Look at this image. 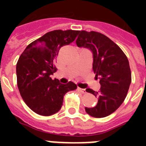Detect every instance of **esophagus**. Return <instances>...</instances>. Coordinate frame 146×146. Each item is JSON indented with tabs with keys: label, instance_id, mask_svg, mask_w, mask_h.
<instances>
[{
	"label": "esophagus",
	"instance_id": "obj_1",
	"mask_svg": "<svg viewBox=\"0 0 146 146\" xmlns=\"http://www.w3.org/2000/svg\"><path fill=\"white\" fill-rule=\"evenodd\" d=\"M78 91L81 92V93H86V89H81V88H78Z\"/></svg>",
	"mask_w": 146,
	"mask_h": 146
}]
</instances>
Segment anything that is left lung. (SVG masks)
Segmentation results:
<instances>
[{"label": "left lung", "instance_id": "1", "mask_svg": "<svg viewBox=\"0 0 146 146\" xmlns=\"http://www.w3.org/2000/svg\"><path fill=\"white\" fill-rule=\"evenodd\" d=\"M76 41L79 48L91 50L93 57L92 69L101 89L87 92L98 98L94 108H85L88 114L97 118L113 113L122 104L131 83V71L128 59L123 50L109 38L97 32L80 31Z\"/></svg>", "mask_w": 146, "mask_h": 146}]
</instances>
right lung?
Masks as SVG:
<instances>
[{"label": "right lung", "mask_w": 146, "mask_h": 146, "mask_svg": "<svg viewBox=\"0 0 146 146\" xmlns=\"http://www.w3.org/2000/svg\"><path fill=\"white\" fill-rule=\"evenodd\" d=\"M80 31L54 30L29 44L17 64V86L27 106L35 113L50 116L60 111L64 95L75 90L73 82L62 84L51 75L56 72L57 56L62 46L70 44Z\"/></svg>", "instance_id": "right-lung-1"}]
</instances>
